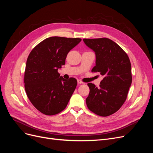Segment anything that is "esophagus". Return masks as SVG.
<instances>
[{"label":"esophagus","mask_w":153,"mask_h":153,"mask_svg":"<svg viewBox=\"0 0 153 153\" xmlns=\"http://www.w3.org/2000/svg\"><path fill=\"white\" fill-rule=\"evenodd\" d=\"M77 82H78V84H84V82H83L81 80H77Z\"/></svg>","instance_id":"obj_1"}]
</instances>
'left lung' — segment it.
<instances>
[{
	"instance_id": "obj_1",
	"label": "left lung",
	"mask_w": 153,
	"mask_h": 153,
	"mask_svg": "<svg viewBox=\"0 0 153 153\" xmlns=\"http://www.w3.org/2000/svg\"><path fill=\"white\" fill-rule=\"evenodd\" d=\"M83 40L96 53V66L91 71L103 76L98 88L87 84L90 92L87 106L96 115L108 116L118 111L127 98L132 82L130 61L121 47L108 38Z\"/></svg>"
}]
</instances>
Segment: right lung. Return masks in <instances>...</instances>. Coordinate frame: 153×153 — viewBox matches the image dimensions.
Returning a JSON list of instances; mask_svg holds the SVG:
<instances>
[{
	"label": "right lung",
	"mask_w": 153,
	"mask_h": 153,
	"mask_svg": "<svg viewBox=\"0 0 153 153\" xmlns=\"http://www.w3.org/2000/svg\"><path fill=\"white\" fill-rule=\"evenodd\" d=\"M81 40L50 37L29 53L24 73L25 89L31 103L42 114L53 115L66 108L77 80L75 78L64 79L58 69L65 64L68 52Z\"/></svg>",
	"instance_id": "obj_1"
}]
</instances>
